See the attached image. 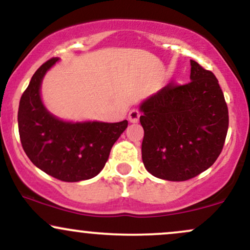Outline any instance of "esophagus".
Instances as JSON below:
<instances>
[{"instance_id": "obj_1", "label": "esophagus", "mask_w": 250, "mask_h": 250, "mask_svg": "<svg viewBox=\"0 0 250 250\" xmlns=\"http://www.w3.org/2000/svg\"><path fill=\"white\" fill-rule=\"evenodd\" d=\"M140 116H141V113L137 109H131L128 114V120L131 123H137L140 120Z\"/></svg>"}]
</instances>
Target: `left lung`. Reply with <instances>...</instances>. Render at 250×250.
<instances>
[{"label": "left lung", "instance_id": "1", "mask_svg": "<svg viewBox=\"0 0 250 250\" xmlns=\"http://www.w3.org/2000/svg\"><path fill=\"white\" fill-rule=\"evenodd\" d=\"M190 82L168 83L140 105L142 161L155 177L187 181L213 166L228 131V107L211 71L190 60Z\"/></svg>", "mask_w": 250, "mask_h": 250}]
</instances>
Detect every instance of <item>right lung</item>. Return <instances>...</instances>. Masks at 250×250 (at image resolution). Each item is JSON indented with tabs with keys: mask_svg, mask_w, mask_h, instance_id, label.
Masks as SVG:
<instances>
[{
	"mask_svg": "<svg viewBox=\"0 0 250 250\" xmlns=\"http://www.w3.org/2000/svg\"><path fill=\"white\" fill-rule=\"evenodd\" d=\"M57 61L50 59L43 63L22 94L17 114L20 139L37 168L57 180L79 182L102 170L128 121L73 123L50 114L43 105L40 88L45 73Z\"/></svg>",
	"mask_w": 250,
	"mask_h": 250,
	"instance_id": "add662e5",
	"label": "right lung"
}]
</instances>
